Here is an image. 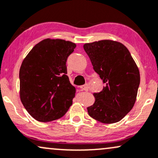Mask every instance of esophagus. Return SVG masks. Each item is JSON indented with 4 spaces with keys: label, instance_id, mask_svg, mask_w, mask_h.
Wrapping results in <instances>:
<instances>
[{
    "label": "esophagus",
    "instance_id": "1",
    "mask_svg": "<svg viewBox=\"0 0 158 158\" xmlns=\"http://www.w3.org/2000/svg\"><path fill=\"white\" fill-rule=\"evenodd\" d=\"M80 89L81 90H85V91H88L89 90V86L88 85L86 84L85 85H81V86H80Z\"/></svg>",
    "mask_w": 158,
    "mask_h": 158
}]
</instances>
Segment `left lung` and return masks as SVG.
<instances>
[{
  "label": "left lung",
  "mask_w": 158,
  "mask_h": 158,
  "mask_svg": "<svg viewBox=\"0 0 158 158\" xmlns=\"http://www.w3.org/2000/svg\"><path fill=\"white\" fill-rule=\"evenodd\" d=\"M94 71L105 83L94 94L95 102L87 107L89 115L104 123L121 121L133 107L140 85V72L125 45L110 40L83 45Z\"/></svg>",
  "instance_id": "left-lung-1"
}]
</instances>
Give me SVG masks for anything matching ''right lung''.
<instances>
[{
    "label": "right lung",
    "instance_id": "obj_1",
    "mask_svg": "<svg viewBox=\"0 0 158 158\" xmlns=\"http://www.w3.org/2000/svg\"><path fill=\"white\" fill-rule=\"evenodd\" d=\"M77 45L60 39H45L33 47L20 68V97L34 118L48 122L67 113L76 88L67 74L66 62Z\"/></svg>",
    "mask_w": 158,
    "mask_h": 158
}]
</instances>
